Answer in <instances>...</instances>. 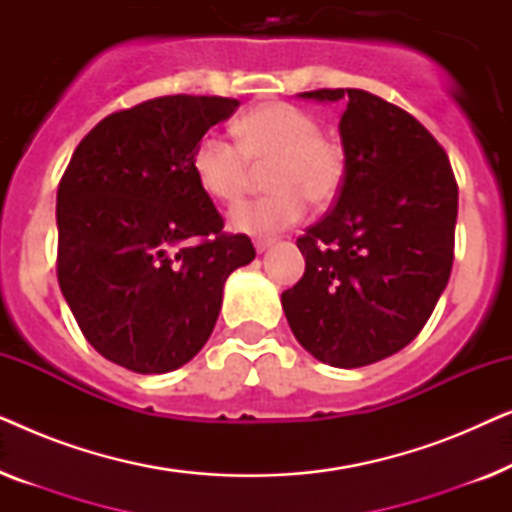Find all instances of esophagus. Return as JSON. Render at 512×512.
Returning a JSON list of instances; mask_svg holds the SVG:
<instances>
[{
  "label": "esophagus",
  "mask_w": 512,
  "mask_h": 512,
  "mask_svg": "<svg viewBox=\"0 0 512 512\" xmlns=\"http://www.w3.org/2000/svg\"><path fill=\"white\" fill-rule=\"evenodd\" d=\"M272 244H275V237H256V240H254V247H256L258 254L268 251Z\"/></svg>",
  "instance_id": "34e87169"
}]
</instances>
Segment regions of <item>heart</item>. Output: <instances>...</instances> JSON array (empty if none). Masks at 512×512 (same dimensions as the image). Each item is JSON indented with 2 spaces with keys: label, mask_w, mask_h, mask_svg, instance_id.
Here are the masks:
<instances>
[{
  "label": "heart",
  "mask_w": 512,
  "mask_h": 512,
  "mask_svg": "<svg viewBox=\"0 0 512 512\" xmlns=\"http://www.w3.org/2000/svg\"><path fill=\"white\" fill-rule=\"evenodd\" d=\"M237 144L207 132L193 149V172L202 191L223 205H237L263 172L270 193L237 207L230 226L268 235L303 219L305 200L326 207L347 179V151L340 139L321 132L310 111L289 102H265L235 123Z\"/></svg>",
  "instance_id": "b5f03b06"
}]
</instances>
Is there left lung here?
Wrapping results in <instances>:
<instances>
[{
    "label": "left lung",
    "instance_id": "1",
    "mask_svg": "<svg viewBox=\"0 0 512 512\" xmlns=\"http://www.w3.org/2000/svg\"><path fill=\"white\" fill-rule=\"evenodd\" d=\"M300 97L347 104V179L331 212L298 237L305 275L282 307L314 359L361 368L410 345L445 291L457 179L436 137L396 104L356 88Z\"/></svg>",
    "mask_w": 512,
    "mask_h": 512
}]
</instances>
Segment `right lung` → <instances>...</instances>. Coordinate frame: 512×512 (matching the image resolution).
<instances>
[{
  "label": "right lung",
  "instance_id": "obj_1",
  "mask_svg": "<svg viewBox=\"0 0 512 512\" xmlns=\"http://www.w3.org/2000/svg\"><path fill=\"white\" fill-rule=\"evenodd\" d=\"M240 102L165 95L102 118L58 186V282L86 340L135 373L205 347L223 284L254 261L195 179V144Z\"/></svg>",
  "mask_w": 512,
  "mask_h": 512
}]
</instances>
